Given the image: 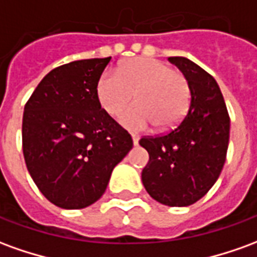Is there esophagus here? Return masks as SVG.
Returning a JSON list of instances; mask_svg holds the SVG:
<instances>
[{
	"label": "esophagus",
	"instance_id": "34e87169",
	"mask_svg": "<svg viewBox=\"0 0 257 257\" xmlns=\"http://www.w3.org/2000/svg\"><path fill=\"white\" fill-rule=\"evenodd\" d=\"M132 140H134V146L139 145V136H136V135H132Z\"/></svg>",
	"mask_w": 257,
	"mask_h": 257
}]
</instances>
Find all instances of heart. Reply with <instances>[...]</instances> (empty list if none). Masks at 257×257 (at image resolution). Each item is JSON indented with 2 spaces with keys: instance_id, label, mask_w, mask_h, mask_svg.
I'll return each instance as SVG.
<instances>
[{
  "instance_id": "obj_1",
  "label": "heart",
  "mask_w": 257,
  "mask_h": 257,
  "mask_svg": "<svg viewBox=\"0 0 257 257\" xmlns=\"http://www.w3.org/2000/svg\"><path fill=\"white\" fill-rule=\"evenodd\" d=\"M97 100L110 115L128 107L119 122L129 131H160L178 126L190 106V86L183 74L153 58H134L119 64L117 73L104 71L96 84Z\"/></svg>"
}]
</instances>
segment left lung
I'll return each mask as SVG.
<instances>
[{
    "label": "left lung",
    "instance_id": "1",
    "mask_svg": "<svg viewBox=\"0 0 257 257\" xmlns=\"http://www.w3.org/2000/svg\"><path fill=\"white\" fill-rule=\"evenodd\" d=\"M187 79L189 112L168 134L139 140L150 160L142 182L151 198L168 206H189L216 183L226 162L230 117L215 78L182 56L168 58Z\"/></svg>",
    "mask_w": 257,
    "mask_h": 257
}]
</instances>
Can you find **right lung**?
<instances>
[{"mask_svg": "<svg viewBox=\"0 0 257 257\" xmlns=\"http://www.w3.org/2000/svg\"><path fill=\"white\" fill-rule=\"evenodd\" d=\"M110 60L53 68L25 106L26 165L45 198L63 209H82L100 198L112 169L134 146L97 100L96 84Z\"/></svg>", "mask_w": 257, "mask_h": 257, "instance_id": "right-lung-1", "label": "right lung"}]
</instances>
